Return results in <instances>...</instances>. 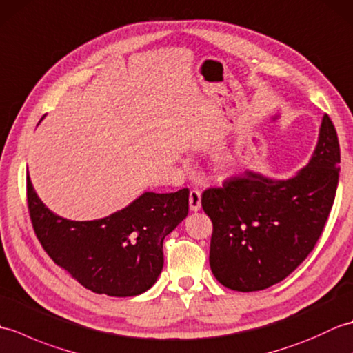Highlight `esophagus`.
Segmentation results:
<instances>
[{"label": "esophagus", "mask_w": 353, "mask_h": 353, "mask_svg": "<svg viewBox=\"0 0 353 353\" xmlns=\"http://www.w3.org/2000/svg\"><path fill=\"white\" fill-rule=\"evenodd\" d=\"M201 208V194L199 190H192L190 192V209L192 212L200 211Z\"/></svg>", "instance_id": "34e87169"}]
</instances>
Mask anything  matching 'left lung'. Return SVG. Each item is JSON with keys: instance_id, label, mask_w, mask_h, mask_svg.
<instances>
[{"instance_id": "left-lung-1", "label": "left lung", "mask_w": 353, "mask_h": 353, "mask_svg": "<svg viewBox=\"0 0 353 353\" xmlns=\"http://www.w3.org/2000/svg\"><path fill=\"white\" fill-rule=\"evenodd\" d=\"M340 144L327 115L310 163L287 181L254 171L201 194L212 221L209 264L234 291H259L283 281L312 252L331 212Z\"/></svg>"}]
</instances>
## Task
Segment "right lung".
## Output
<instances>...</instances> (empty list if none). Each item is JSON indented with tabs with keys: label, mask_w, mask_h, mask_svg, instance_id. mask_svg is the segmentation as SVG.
Wrapping results in <instances>:
<instances>
[{
	"label": "right lung",
	"mask_w": 353,
	"mask_h": 353,
	"mask_svg": "<svg viewBox=\"0 0 353 353\" xmlns=\"http://www.w3.org/2000/svg\"><path fill=\"white\" fill-rule=\"evenodd\" d=\"M188 188L144 192L109 216L72 221L51 212L27 177V203L43 250L97 294L130 297L153 287L163 267V239L188 215Z\"/></svg>",
	"instance_id": "right-lung-1"
}]
</instances>
